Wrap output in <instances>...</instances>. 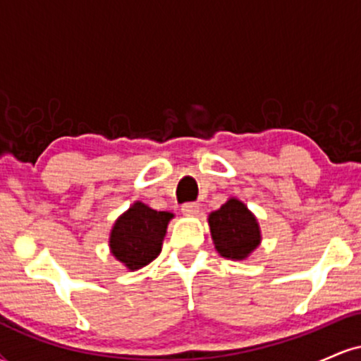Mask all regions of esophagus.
Here are the masks:
<instances>
[{
    "instance_id": "1",
    "label": "esophagus",
    "mask_w": 361,
    "mask_h": 361,
    "mask_svg": "<svg viewBox=\"0 0 361 361\" xmlns=\"http://www.w3.org/2000/svg\"><path fill=\"white\" fill-rule=\"evenodd\" d=\"M181 212L185 215H197L200 212V205L195 204V202H188V204L181 205Z\"/></svg>"
}]
</instances>
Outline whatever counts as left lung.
<instances>
[{"label":"left lung","mask_w":361,"mask_h":361,"mask_svg":"<svg viewBox=\"0 0 361 361\" xmlns=\"http://www.w3.org/2000/svg\"><path fill=\"white\" fill-rule=\"evenodd\" d=\"M207 221L215 250L224 258L247 259L261 244L258 219L239 198H227L221 209L209 214Z\"/></svg>","instance_id":"obj_1"}]
</instances>
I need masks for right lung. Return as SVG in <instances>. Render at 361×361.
<instances>
[{
	"label": "right lung",
	"mask_w": 361,
	"mask_h": 361,
	"mask_svg": "<svg viewBox=\"0 0 361 361\" xmlns=\"http://www.w3.org/2000/svg\"><path fill=\"white\" fill-rule=\"evenodd\" d=\"M173 217L171 212H157L142 202H134L111 226L110 252L127 270H140L161 252Z\"/></svg>",
	"instance_id": "add662e5"
}]
</instances>
